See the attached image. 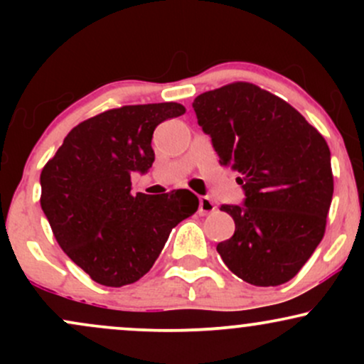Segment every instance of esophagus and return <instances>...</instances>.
I'll use <instances>...</instances> for the list:
<instances>
[{
  "label": "esophagus",
  "instance_id": "esophagus-1",
  "mask_svg": "<svg viewBox=\"0 0 364 364\" xmlns=\"http://www.w3.org/2000/svg\"><path fill=\"white\" fill-rule=\"evenodd\" d=\"M200 214L205 215V214H212L215 210V203L212 202L208 196H200V205H198Z\"/></svg>",
  "mask_w": 364,
  "mask_h": 364
}]
</instances>
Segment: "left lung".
Returning <instances> with one entry per match:
<instances>
[{"instance_id":"1","label":"left lung","mask_w":364,"mask_h":364,"mask_svg":"<svg viewBox=\"0 0 364 364\" xmlns=\"http://www.w3.org/2000/svg\"><path fill=\"white\" fill-rule=\"evenodd\" d=\"M193 109L220 166L240 173L243 205H223L235 235L217 245L228 269L253 286H281L323 237L333 195L327 141L294 107L253 83L200 94Z\"/></svg>"}]
</instances>
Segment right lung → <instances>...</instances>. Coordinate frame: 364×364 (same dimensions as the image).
<instances>
[{"label":"right lung","mask_w":364,"mask_h":364,"mask_svg":"<svg viewBox=\"0 0 364 364\" xmlns=\"http://www.w3.org/2000/svg\"><path fill=\"white\" fill-rule=\"evenodd\" d=\"M185 114L176 102L109 109L77 124L41 173L43 207L58 245L92 281L133 284L152 269L173 228L198 208L190 190L132 193V174L156 156L157 124Z\"/></svg>","instance_id":"add662e5"}]
</instances>
